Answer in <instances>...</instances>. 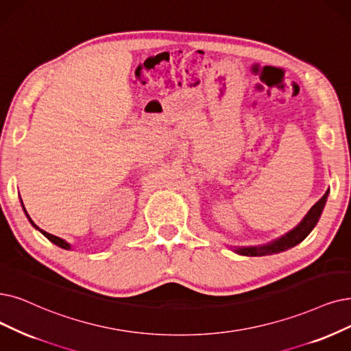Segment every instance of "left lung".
I'll return each instance as SVG.
<instances>
[{"instance_id": "obj_1", "label": "left lung", "mask_w": 351, "mask_h": 351, "mask_svg": "<svg viewBox=\"0 0 351 351\" xmlns=\"http://www.w3.org/2000/svg\"><path fill=\"white\" fill-rule=\"evenodd\" d=\"M327 195H328V191L322 195V199L314 206V210L311 208L310 212H308V215L304 217V220L298 224V226L295 229H292L291 232H288L287 234L278 237V239H275L271 243L261 245V246H247V247H236L234 246L233 250L236 252V254L245 255V256H268V255L279 254V252L288 250L295 245L301 243L305 237L311 233V230L318 223L322 208H324V204L327 202Z\"/></svg>"}]
</instances>
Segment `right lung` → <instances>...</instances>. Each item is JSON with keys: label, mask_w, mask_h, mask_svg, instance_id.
Masks as SVG:
<instances>
[{"label": "right lung", "mask_w": 351, "mask_h": 351, "mask_svg": "<svg viewBox=\"0 0 351 351\" xmlns=\"http://www.w3.org/2000/svg\"><path fill=\"white\" fill-rule=\"evenodd\" d=\"M21 204H23V202H21ZM23 210H24V213H25V216H27V219H29V221L32 223V226L34 228V229H37L38 232H41V233H43L46 237H47V239L51 242V243H54L56 246H59V247H62V249H70V247H72V245H70V243H67L66 241H63L62 239V237H58V236H54V234H50V233H47V232H45L43 229H40L38 226H37V224L30 219V216L29 215H27V212H25V208H24V206H23Z\"/></svg>", "instance_id": "obj_1"}]
</instances>
